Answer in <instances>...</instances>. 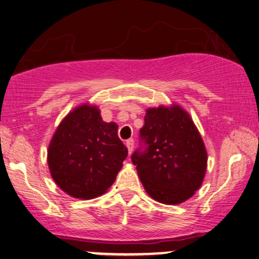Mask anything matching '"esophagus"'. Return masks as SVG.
I'll return each mask as SVG.
<instances>
[{
    "label": "esophagus",
    "instance_id": "esophagus-1",
    "mask_svg": "<svg viewBox=\"0 0 259 259\" xmlns=\"http://www.w3.org/2000/svg\"><path fill=\"white\" fill-rule=\"evenodd\" d=\"M125 146H126V148H127V152H129V154H132L133 153V149H134V140L133 139L126 140Z\"/></svg>",
    "mask_w": 259,
    "mask_h": 259
}]
</instances>
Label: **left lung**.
Here are the masks:
<instances>
[{"label": "left lung", "instance_id": "obj_1", "mask_svg": "<svg viewBox=\"0 0 259 259\" xmlns=\"http://www.w3.org/2000/svg\"><path fill=\"white\" fill-rule=\"evenodd\" d=\"M146 149L132 161L150 197L163 204H181L201 188L208 154L201 134L182 106L160 105L146 110L140 130Z\"/></svg>", "mask_w": 259, "mask_h": 259}]
</instances>
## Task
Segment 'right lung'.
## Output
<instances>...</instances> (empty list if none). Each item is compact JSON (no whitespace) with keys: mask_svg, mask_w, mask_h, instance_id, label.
<instances>
[{"mask_svg":"<svg viewBox=\"0 0 259 259\" xmlns=\"http://www.w3.org/2000/svg\"><path fill=\"white\" fill-rule=\"evenodd\" d=\"M117 132L118 125L104 122L90 103L62 119L48 148L49 169L62 191L80 199L105 194L127 156Z\"/></svg>","mask_w":259,"mask_h":259,"instance_id":"right-lung-1","label":"right lung"}]
</instances>
